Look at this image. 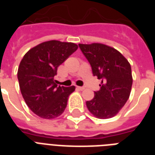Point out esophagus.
Listing matches in <instances>:
<instances>
[{
	"mask_svg": "<svg viewBox=\"0 0 155 155\" xmlns=\"http://www.w3.org/2000/svg\"><path fill=\"white\" fill-rule=\"evenodd\" d=\"M76 88H77L78 90H80V91H83V90L84 89V87H80V86H77V87H76Z\"/></svg>",
	"mask_w": 155,
	"mask_h": 155,
	"instance_id": "esophagus-1",
	"label": "esophagus"
}]
</instances>
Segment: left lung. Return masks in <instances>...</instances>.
Listing matches in <instances>:
<instances>
[{"label": "left lung", "instance_id": "1", "mask_svg": "<svg viewBox=\"0 0 155 155\" xmlns=\"http://www.w3.org/2000/svg\"><path fill=\"white\" fill-rule=\"evenodd\" d=\"M92 67V74L101 79V89L86 102L87 109L100 119L116 116L129 99L133 84L131 66L113 47L101 43L79 44Z\"/></svg>", "mask_w": 155, "mask_h": 155}]
</instances>
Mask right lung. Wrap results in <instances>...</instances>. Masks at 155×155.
Segmentation results:
<instances>
[{
	"label": "right lung",
	"mask_w": 155,
	"mask_h": 155,
	"mask_svg": "<svg viewBox=\"0 0 155 155\" xmlns=\"http://www.w3.org/2000/svg\"><path fill=\"white\" fill-rule=\"evenodd\" d=\"M78 49L72 42L47 41L25 54L18 68L20 90L30 110L44 119H53L64 112L68 97L75 86L63 87L54 83L57 69Z\"/></svg>",
	"instance_id": "obj_1"
}]
</instances>
